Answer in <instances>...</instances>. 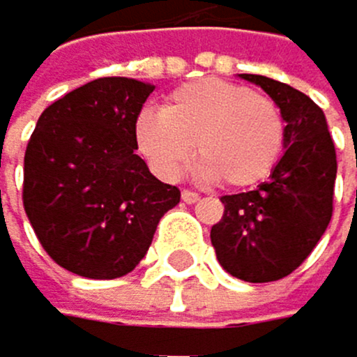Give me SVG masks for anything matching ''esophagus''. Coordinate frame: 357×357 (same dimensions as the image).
Returning a JSON list of instances; mask_svg holds the SVG:
<instances>
[{"instance_id":"esophagus-1","label":"esophagus","mask_w":357,"mask_h":357,"mask_svg":"<svg viewBox=\"0 0 357 357\" xmlns=\"http://www.w3.org/2000/svg\"><path fill=\"white\" fill-rule=\"evenodd\" d=\"M182 199H184L186 204H195L197 199H199V195L195 191H182Z\"/></svg>"}]
</instances>
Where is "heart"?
I'll use <instances>...</instances> for the list:
<instances>
[{
    "label": "heart",
    "instance_id": "heart-1",
    "mask_svg": "<svg viewBox=\"0 0 357 357\" xmlns=\"http://www.w3.org/2000/svg\"><path fill=\"white\" fill-rule=\"evenodd\" d=\"M135 135L155 173L177 180L191 158L224 188H246L273 171L284 149L280 106L244 84L218 77L175 89L162 113H142Z\"/></svg>",
    "mask_w": 357,
    "mask_h": 357
}]
</instances>
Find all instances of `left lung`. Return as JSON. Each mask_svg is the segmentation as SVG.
Wrapping results in <instances>:
<instances>
[{"label": "left lung", "mask_w": 357, "mask_h": 357, "mask_svg": "<svg viewBox=\"0 0 357 357\" xmlns=\"http://www.w3.org/2000/svg\"><path fill=\"white\" fill-rule=\"evenodd\" d=\"M257 84L284 117V155L255 191L222 195L224 215L211 229L218 262L244 282L282 280L307 260L333 213L335 146L322 108L293 86L264 75Z\"/></svg>", "instance_id": "obj_1"}]
</instances>
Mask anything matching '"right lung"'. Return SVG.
Listing matches in <instances>:
<instances>
[{
    "label": "right lung",
    "mask_w": 357,
    "mask_h": 357,
    "mask_svg": "<svg viewBox=\"0 0 357 357\" xmlns=\"http://www.w3.org/2000/svg\"><path fill=\"white\" fill-rule=\"evenodd\" d=\"M153 84L100 77L39 115L24 155V211L39 244L91 280L130 273L180 188L151 175L135 124Z\"/></svg>",
    "instance_id": "add662e5"
}]
</instances>
